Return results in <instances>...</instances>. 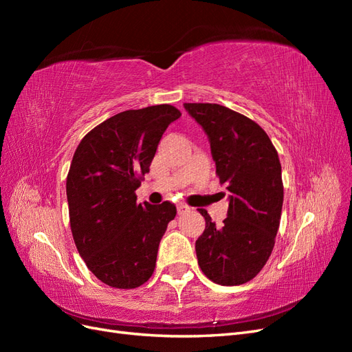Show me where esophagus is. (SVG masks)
I'll list each match as a JSON object with an SVG mask.
<instances>
[{"mask_svg": "<svg viewBox=\"0 0 352 352\" xmlns=\"http://www.w3.org/2000/svg\"><path fill=\"white\" fill-rule=\"evenodd\" d=\"M190 208L185 204H177V212L179 214H185V212H188Z\"/></svg>", "mask_w": 352, "mask_h": 352, "instance_id": "34e87169", "label": "esophagus"}]
</instances>
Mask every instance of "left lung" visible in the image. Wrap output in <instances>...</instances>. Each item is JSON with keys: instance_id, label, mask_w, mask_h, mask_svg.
Masks as SVG:
<instances>
[{"instance_id": "8db88e82", "label": "left lung", "mask_w": 352, "mask_h": 352, "mask_svg": "<svg viewBox=\"0 0 352 352\" xmlns=\"http://www.w3.org/2000/svg\"><path fill=\"white\" fill-rule=\"evenodd\" d=\"M184 105L207 133L216 173L230 192L220 228L199 208L206 229L195 242L198 264L214 283H247L267 263L279 229L283 184L278 151L247 116L219 104Z\"/></svg>"}]
</instances>
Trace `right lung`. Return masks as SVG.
Listing matches in <instances>:
<instances>
[{"instance_id":"right-lung-1","label":"right lung","mask_w":352,"mask_h":352,"mask_svg":"<svg viewBox=\"0 0 352 352\" xmlns=\"http://www.w3.org/2000/svg\"><path fill=\"white\" fill-rule=\"evenodd\" d=\"M180 111L168 104L127 110L83 136L66 182L72 235L102 283L133 289L151 278L175 204H138L140 188L167 126Z\"/></svg>"}]
</instances>
